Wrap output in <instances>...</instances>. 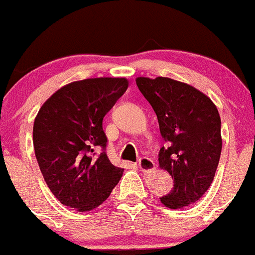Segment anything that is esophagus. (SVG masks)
Masks as SVG:
<instances>
[{
	"label": "esophagus",
	"instance_id": "esophagus-1",
	"mask_svg": "<svg viewBox=\"0 0 255 255\" xmlns=\"http://www.w3.org/2000/svg\"><path fill=\"white\" fill-rule=\"evenodd\" d=\"M138 167L142 172H151V171L154 170L156 166H154V162L151 158H148V157H142L138 162Z\"/></svg>",
	"mask_w": 255,
	"mask_h": 255
}]
</instances>
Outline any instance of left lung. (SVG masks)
Returning a JSON list of instances; mask_svg holds the SVG:
<instances>
[{
  "label": "left lung",
  "instance_id": "8db88e82",
  "mask_svg": "<svg viewBox=\"0 0 255 255\" xmlns=\"http://www.w3.org/2000/svg\"><path fill=\"white\" fill-rule=\"evenodd\" d=\"M135 84L153 108L168 147L160 149L161 170L173 178V189L161 203L181 209L196 203L215 176L221 153V121L208 95L166 77H138Z\"/></svg>",
  "mask_w": 255,
  "mask_h": 255
}]
</instances>
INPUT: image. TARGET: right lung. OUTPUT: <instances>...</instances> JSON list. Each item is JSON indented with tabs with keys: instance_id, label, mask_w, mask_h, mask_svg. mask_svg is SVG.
<instances>
[{
	"instance_id": "add662e5",
	"label": "right lung",
	"mask_w": 255,
	"mask_h": 255,
	"mask_svg": "<svg viewBox=\"0 0 255 255\" xmlns=\"http://www.w3.org/2000/svg\"><path fill=\"white\" fill-rule=\"evenodd\" d=\"M126 78H89L56 90L35 117V156L50 191L84 213L103 204L122 177L112 165L102 122L127 90ZM103 148L101 155L96 151Z\"/></svg>"
}]
</instances>
